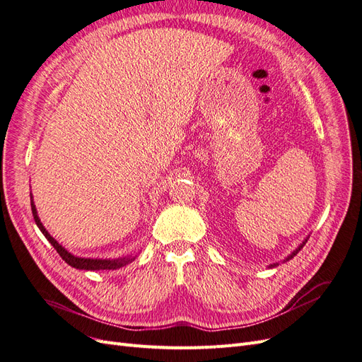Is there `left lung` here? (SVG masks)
Instances as JSON below:
<instances>
[{
	"label": "left lung",
	"mask_w": 362,
	"mask_h": 362,
	"mask_svg": "<svg viewBox=\"0 0 362 362\" xmlns=\"http://www.w3.org/2000/svg\"><path fill=\"white\" fill-rule=\"evenodd\" d=\"M308 238H310V237H306V238L303 240V242H302V243H300L298 247H296V249L291 252V254H290V255H288L286 259H284L282 262H287V261H288V259H291L294 255H298V252H299V250H300V249L305 246V243H306V242H308ZM276 266H279V262H273V264H270V266H269V269H272V267H276Z\"/></svg>",
	"instance_id": "left-lung-1"
}]
</instances>
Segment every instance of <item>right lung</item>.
<instances>
[{"label": "right lung", "mask_w": 362, "mask_h": 362, "mask_svg": "<svg viewBox=\"0 0 362 362\" xmlns=\"http://www.w3.org/2000/svg\"><path fill=\"white\" fill-rule=\"evenodd\" d=\"M30 199H31V211H33V217H35V222L37 225V228L40 229V233L45 235V238L52 245V247L57 250V254L68 262L71 267L80 269V270H116L124 267L127 264H129L131 261H134L137 255H127V257H119V258H84V257H76L74 254H71L69 250L64 249L56 238L51 237V234L47 231V228L42 225L40 218L37 216V210L35 201H33V194L30 193Z\"/></svg>", "instance_id": "right-lung-1"}]
</instances>
